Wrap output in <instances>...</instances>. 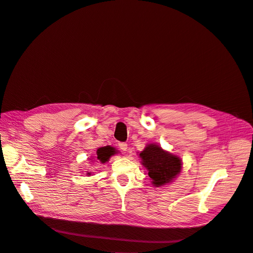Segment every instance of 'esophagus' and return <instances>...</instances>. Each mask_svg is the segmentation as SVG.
Wrapping results in <instances>:
<instances>
[{
    "label": "esophagus",
    "mask_w": 253,
    "mask_h": 253,
    "mask_svg": "<svg viewBox=\"0 0 253 253\" xmlns=\"http://www.w3.org/2000/svg\"><path fill=\"white\" fill-rule=\"evenodd\" d=\"M118 147H119V149H120L122 152H126V151H127V144H126V143H125V142H121V143H119V144H118Z\"/></svg>",
    "instance_id": "esophagus-1"
}]
</instances>
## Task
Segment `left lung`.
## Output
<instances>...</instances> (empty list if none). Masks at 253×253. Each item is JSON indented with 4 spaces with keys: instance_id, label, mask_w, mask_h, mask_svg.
<instances>
[{
    "instance_id": "1",
    "label": "left lung",
    "mask_w": 253,
    "mask_h": 253,
    "mask_svg": "<svg viewBox=\"0 0 253 253\" xmlns=\"http://www.w3.org/2000/svg\"><path fill=\"white\" fill-rule=\"evenodd\" d=\"M142 166L148 170L152 185L163 187L173 181L181 170V159L163 150L155 143H150L139 153Z\"/></svg>"
}]
</instances>
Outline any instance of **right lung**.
I'll list each match as a JSON object with an SVG mask.
<instances>
[{
  "label": "right lung",
  "mask_w": 253,
  "mask_h": 253,
  "mask_svg": "<svg viewBox=\"0 0 253 253\" xmlns=\"http://www.w3.org/2000/svg\"><path fill=\"white\" fill-rule=\"evenodd\" d=\"M115 153H116V150L114 148L110 147V145H106V147H102V148H99L96 152V155L95 158L99 162L105 164L106 162H109V159L111 158L112 155H114ZM87 176H90V172L86 173Z\"/></svg>",
  "instance_id": "obj_1"
}]
</instances>
